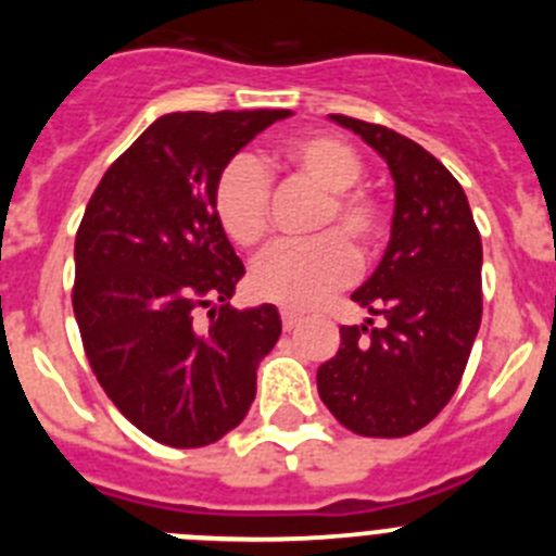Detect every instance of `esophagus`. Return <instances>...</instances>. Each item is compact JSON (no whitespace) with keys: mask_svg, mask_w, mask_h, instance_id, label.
I'll use <instances>...</instances> for the list:
<instances>
[{"mask_svg":"<svg viewBox=\"0 0 556 556\" xmlns=\"http://www.w3.org/2000/svg\"><path fill=\"white\" fill-rule=\"evenodd\" d=\"M281 320H283V328H287V331H292V328L298 326V323H301V314H298V312H289V308H283V312H281Z\"/></svg>","mask_w":556,"mask_h":556,"instance_id":"esophagus-1","label":"esophagus"}]
</instances>
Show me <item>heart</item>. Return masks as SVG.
Listing matches in <instances>:
<instances>
[{
    "label": "heart",
    "mask_w": 556,
    "mask_h": 556,
    "mask_svg": "<svg viewBox=\"0 0 556 556\" xmlns=\"http://www.w3.org/2000/svg\"><path fill=\"white\" fill-rule=\"evenodd\" d=\"M283 164L314 184L323 194L312 242L278 244L258 258L250 287L258 298L287 308H308L339 289L353 273V250L367 255L381 236V205L358 189L362 159L351 144L333 136H301L283 147ZM214 217L230 242L258 248L269 233V178L253 155H236L219 169L211 191Z\"/></svg>",
    "instance_id": "b5f03b06"
}]
</instances>
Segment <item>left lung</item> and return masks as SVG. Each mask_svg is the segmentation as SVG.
<instances>
[{
    "instance_id": "obj_1",
    "label": "left lung",
    "mask_w": 556,
    "mask_h": 556,
    "mask_svg": "<svg viewBox=\"0 0 556 556\" xmlns=\"http://www.w3.org/2000/svg\"><path fill=\"white\" fill-rule=\"evenodd\" d=\"M331 122L387 161L395 211L384 258L351 294L370 317L339 328L342 342L317 370V390L356 434H415L451 401L479 333L481 236L465 191L431 152L390 127L342 113Z\"/></svg>"
}]
</instances>
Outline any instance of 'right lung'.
<instances>
[{"mask_svg": "<svg viewBox=\"0 0 556 556\" xmlns=\"http://www.w3.org/2000/svg\"><path fill=\"white\" fill-rule=\"evenodd\" d=\"M292 111H186L108 166L75 239L83 348L113 406L147 437L200 448L242 424L281 337L273 303L230 308L244 264L214 217L219 169ZM220 303V308L213 306ZM212 308L208 329L193 323Z\"/></svg>", "mask_w": 556, "mask_h": 556, "instance_id": "add662e5", "label": "right lung"}]
</instances>
